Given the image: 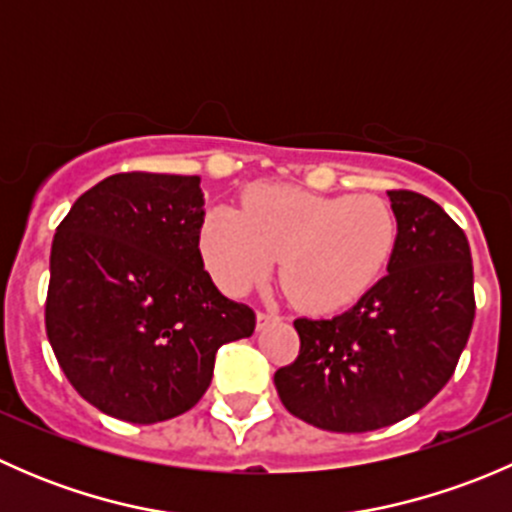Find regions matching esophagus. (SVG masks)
Returning <instances> with one entry per match:
<instances>
[{
	"label": "esophagus",
	"mask_w": 512,
	"mask_h": 512,
	"mask_svg": "<svg viewBox=\"0 0 512 512\" xmlns=\"http://www.w3.org/2000/svg\"><path fill=\"white\" fill-rule=\"evenodd\" d=\"M280 312H275V309H260V312H257V327H267V324H275V322H280Z\"/></svg>",
	"instance_id": "obj_1"
}]
</instances>
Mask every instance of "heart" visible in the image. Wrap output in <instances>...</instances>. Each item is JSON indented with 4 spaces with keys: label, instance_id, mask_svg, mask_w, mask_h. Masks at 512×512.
I'll list each match as a JSON object with an SVG mask.
<instances>
[{
    "label": "heart",
    "instance_id": "b5f03b06",
    "mask_svg": "<svg viewBox=\"0 0 512 512\" xmlns=\"http://www.w3.org/2000/svg\"><path fill=\"white\" fill-rule=\"evenodd\" d=\"M205 270L245 294L275 270L294 302L337 312L379 282L396 247V218L376 195H322L294 185H250L240 213L213 208L198 230Z\"/></svg>",
    "mask_w": 512,
    "mask_h": 512
}]
</instances>
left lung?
Returning <instances> with one entry per match:
<instances>
[{
    "label": "left lung",
    "mask_w": 512,
    "mask_h": 512,
    "mask_svg": "<svg viewBox=\"0 0 512 512\" xmlns=\"http://www.w3.org/2000/svg\"><path fill=\"white\" fill-rule=\"evenodd\" d=\"M389 275L332 319H294L299 356L275 371L292 416L364 433L416 414L453 376L476 317L466 232L414 190H389Z\"/></svg>",
    "instance_id": "8db88e82"
}]
</instances>
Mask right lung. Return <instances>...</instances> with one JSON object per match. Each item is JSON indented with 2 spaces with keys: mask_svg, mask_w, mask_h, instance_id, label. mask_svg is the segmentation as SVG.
<instances>
[{
  "mask_svg": "<svg viewBox=\"0 0 512 512\" xmlns=\"http://www.w3.org/2000/svg\"><path fill=\"white\" fill-rule=\"evenodd\" d=\"M198 175L118 173L56 227L46 337L76 391L103 414L168 421L193 409L215 354L255 332V312L203 270Z\"/></svg>",
  "mask_w": 512,
  "mask_h": 512,
  "instance_id": "obj_1",
  "label": "right lung"
}]
</instances>
